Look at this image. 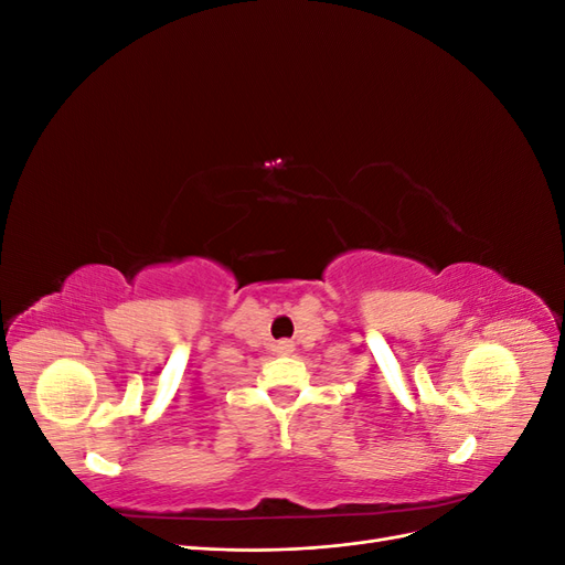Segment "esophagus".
I'll list each match as a JSON object with an SVG mask.
<instances>
[{"instance_id":"1","label":"esophagus","mask_w":565,"mask_h":565,"mask_svg":"<svg viewBox=\"0 0 565 565\" xmlns=\"http://www.w3.org/2000/svg\"><path fill=\"white\" fill-rule=\"evenodd\" d=\"M292 347H295L292 341H287V339H285V341H278V347H276V349H278V353H289V351H292Z\"/></svg>"}]
</instances>
